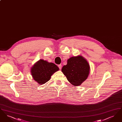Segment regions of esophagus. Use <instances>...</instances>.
<instances>
[{"instance_id": "obj_1", "label": "esophagus", "mask_w": 122, "mask_h": 122, "mask_svg": "<svg viewBox=\"0 0 122 122\" xmlns=\"http://www.w3.org/2000/svg\"><path fill=\"white\" fill-rule=\"evenodd\" d=\"M58 67H59V69H62V65H61V64H59L58 65Z\"/></svg>"}]
</instances>
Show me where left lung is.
<instances>
[{
  "label": "left lung",
  "mask_w": 122,
  "mask_h": 122,
  "mask_svg": "<svg viewBox=\"0 0 122 122\" xmlns=\"http://www.w3.org/2000/svg\"><path fill=\"white\" fill-rule=\"evenodd\" d=\"M90 67L87 60L81 56L72 57L68 59L62 72L70 83L75 86H80L87 79Z\"/></svg>",
  "instance_id": "obj_1"
}]
</instances>
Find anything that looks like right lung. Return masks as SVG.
I'll list each match as a JSON object with an SVG mask.
<instances>
[{
  "label": "right lung",
  "instance_id": "1",
  "mask_svg": "<svg viewBox=\"0 0 122 122\" xmlns=\"http://www.w3.org/2000/svg\"><path fill=\"white\" fill-rule=\"evenodd\" d=\"M58 70L56 64L40 59L31 67L30 71L34 80L42 85L49 81L52 74Z\"/></svg>",
  "mask_w": 122,
  "mask_h": 122
}]
</instances>
